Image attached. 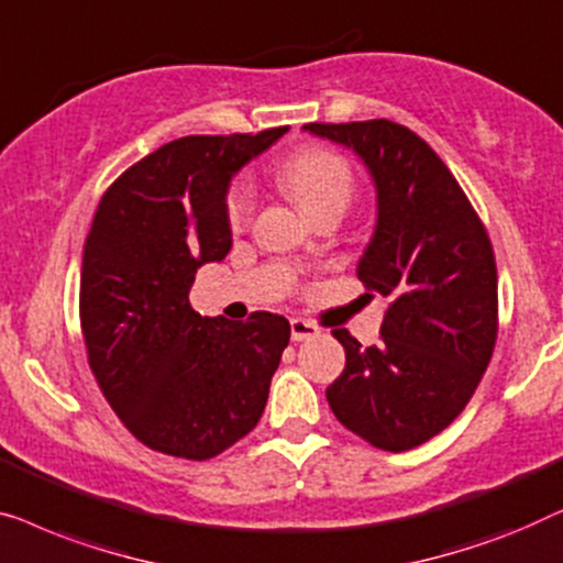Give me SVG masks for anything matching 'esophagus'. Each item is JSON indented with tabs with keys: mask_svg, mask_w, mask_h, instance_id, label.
Masks as SVG:
<instances>
[{
	"mask_svg": "<svg viewBox=\"0 0 563 563\" xmlns=\"http://www.w3.org/2000/svg\"><path fill=\"white\" fill-rule=\"evenodd\" d=\"M321 329L316 323L306 321V319H290V336L292 342H306V339L319 336Z\"/></svg>",
	"mask_w": 563,
	"mask_h": 563,
	"instance_id": "esophagus-1",
	"label": "esophagus"
}]
</instances>
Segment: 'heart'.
<instances>
[{"mask_svg": "<svg viewBox=\"0 0 563 563\" xmlns=\"http://www.w3.org/2000/svg\"><path fill=\"white\" fill-rule=\"evenodd\" d=\"M280 184L298 201L308 217L316 219L323 211H346L354 196V170L342 155L327 147H308L285 161L278 170ZM227 221L232 229H242L255 211V191L247 180H234L224 199Z\"/></svg>", "mask_w": 563, "mask_h": 563, "instance_id": "heart-1", "label": "heart"}]
</instances>
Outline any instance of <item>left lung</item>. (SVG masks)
Instances as JSON below:
<instances>
[{"instance_id": "obj_1", "label": "left lung", "mask_w": 563, "mask_h": 563, "mask_svg": "<svg viewBox=\"0 0 563 563\" xmlns=\"http://www.w3.org/2000/svg\"><path fill=\"white\" fill-rule=\"evenodd\" d=\"M352 147L377 188V227L360 260L390 300L377 346L334 329L344 372L327 387L339 423L372 446L408 451L441 433L477 390L497 339V267L487 229L441 157L390 120L306 124Z\"/></svg>"}]
</instances>
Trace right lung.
Instances as JSON below:
<instances>
[{"label":"right lung","instance_id":"obj_1","mask_svg":"<svg viewBox=\"0 0 563 563\" xmlns=\"http://www.w3.org/2000/svg\"><path fill=\"white\" fill-rule=\"evenodd\" d=\"M288 126L191 134L126 168L93 213L81 265L89 367L130 433L168 456L203 462L255 429L290 323L191 308L196 271L232 247L229 180Z\"/></svg>","mask_w":563,"mask_h":563}]
</instances>
